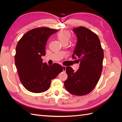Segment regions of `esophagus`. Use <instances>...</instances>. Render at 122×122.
<instances>
[{
	"label": "esophagus",
	"mask_w": 122,
	"mask_h": 122,
	"mask_svg": "<svg viewBox=\"0 0 122 122\" xmlns=\"http://www.w3.org/2000/svg\"><path fill=\"white\" fill-rule=\"evenodd\" d=\"M62 66V68H63V71H65L66 70V67L65 66Z\"/></svg>",
	"instance_id": "34e87169"
}]
</instances>
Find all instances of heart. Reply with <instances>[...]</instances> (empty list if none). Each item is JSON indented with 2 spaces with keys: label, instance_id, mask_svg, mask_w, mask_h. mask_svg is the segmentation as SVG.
Segmentation results:
<instances>
[{
  "label": "heart",
  "instance_id": "obj_1",
  "mask_svg": "<svg viewBox=\"0 0 122 122\" xmlns=\"http://www.w3.org/2000/svg\"><path fill=\"white\" fill-rule=\"evenodd\" d=\"M71 35L69 31L62 30L59 31L56 35V38L61 43H68L71 38Z\"/></svg>",
  "mask_w": 122,
  "mask_h": 122
}]
</instances>
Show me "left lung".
Listing matches in <instances>:
<instances>
[{
	"label": "left lung",
	"instance_id": "obj_1",
	"mask_svg": "<svg viewBox=\"0 0 122 122\" xmlns=\"http://www.w3.org/2000/svg\"><path fill=\"white\" fill-rule=\"evenodd\" d=\"M77 42L73 58H78L80 67L77 71L66 67L68 78L64 82L67 91L75 96L86 95L96 86L102 71L104 52L98 36L88 28H74Z\"/></svg>",
	"mask_w": 122,
	"mask_h": 122
}]
</instances>
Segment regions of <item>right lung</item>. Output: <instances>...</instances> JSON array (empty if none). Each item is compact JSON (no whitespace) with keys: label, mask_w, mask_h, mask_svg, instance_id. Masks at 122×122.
Here are the masks:
<instances>
[{"label":"right lung","mask_w":122,"mask_h":122,"mask_svg":"<svg viewBox=\"0 0 122 122\" xmlns=\"http://www.w3.org/2000/svg\"><path fill=\"white\" fill-rule=\"evenodd\" d=\"M57 31L47 27L36 28L25 33L17 43L15 62L19 79L26 89L32 93L47 91L51 80L63 70L58 64L50 66L43 63L41 57L46 54L47 39Z\"/></svg>","instance_id":"1"}]
</instances>
